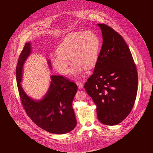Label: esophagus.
Segmentation results:
<instances>
[{
    "instance_id": "obj_1",
    "label": "esophagus",
    "mask_w": 153,
    "mask_h": 153,
    "mask_svg": "<svg viewBox=\"0 0 153 153\" xmlns=\"http://www.w3.org/2000/svg\"><path fill=\"white\" fill-rule=\"evenodd\" d=\"M76 84H77V85L78 86V87H79V89H81V88H83V83H82L81 82H80V81H77V82H76Z\"/></svg>"
}]
</instances>
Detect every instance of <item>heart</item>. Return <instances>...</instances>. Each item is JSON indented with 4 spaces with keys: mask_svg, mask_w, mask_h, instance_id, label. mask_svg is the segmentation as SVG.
<instances>
[{
    "mask_svg": "<svg viewBox=\"0 0 153 153\" xmlns=\"http://www.w3.org/2000/svg\"><path fill=\"white\" fill-rule=\"evenodd\" d=\"M99 51V39L93 31L72 33L58 47V53L51 56V63L60 73L67 74L70 72L69 59H71L75 63L73 74L78 76L85 67L90 68L96 64Z\"/></svg>",
    "mask_w": 153,
    "mask_h": 153,
    "instance_id": "b5f03b06",
    "label": "heart"
}]
</instances>
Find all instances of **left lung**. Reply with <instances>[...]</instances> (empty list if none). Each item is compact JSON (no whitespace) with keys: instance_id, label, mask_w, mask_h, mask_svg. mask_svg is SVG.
<instances>
[{"instance_id":"left-lung-1","label":"left lung","mask_w":153,"mask_h":153,"mask_svg":"<svg viewBox=\"0 0 153 153\" xmlns=\"http://www.w3.org/2000/svg\"><path fill=\"white\" fill-rule=\"evenodd\" d=\"M97 25L102 30V45L93 74L84 88L97 105L99 121L105 125H117L134 107L138 76L123 37L105 24Z\"/></svg>"}]
</instances>
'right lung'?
I'll return each instance as SVG.
<instances>
[{"instance_id": "right-lung-1", "label": "right lung", "mask_w": 153, "mask_h": 153, "mask_svg": "<svg viewBox=\"0 0 153 153\" xmlns=\"http://www.w3.org/2000/svg\"><path fill=\"white\" fill-rule=\"evenodd\" d=\"M30 42L25 44L16 67V80L23 108L31 120L39 127L55 134H65L77 124L72 102L77 91L76 83L62 76H51L49 89L40 100L28 97L21 86L23 65L31 53ZM51 68L50 60H48Z\"/></svg>"}]
</instances>
